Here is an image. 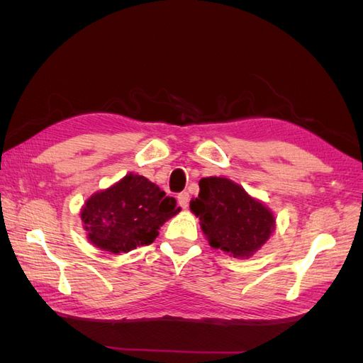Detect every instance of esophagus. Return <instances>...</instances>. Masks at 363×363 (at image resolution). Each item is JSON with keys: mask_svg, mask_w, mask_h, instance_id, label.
Returning <instances> with one entry per match:
<instances>
[{"mask_svg": "<svg viewBox=\"0 0 363 363\" xmlns=\"http://www.w3.org/2000/svg\"><path fill=\"white\" fill-rule=\"evenodd\" d=\"M177 200H179V204L183 207V208H186L189 206V194L188 192H180L179 195H177Z\"/></svg>", "mask_w": 363, "mask_h": 363, "instance_id": "34e87169", "label": "esophagus"}]
</instances>
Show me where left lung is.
Wrapping results in <instances>:
<instances>
[{
	"instance_id": "8db88e82",
	"label": "left lung",
	"mask_w": 363,
	"mask_h": 363,
	"mask_svg": "<svg viewBox=\"0 0 363 363\" xmlns=\"http://www.w3.org/2000/svg\"><path fill=\"white\" fill-rule=\"evenodd\" d=\"M189 207L200 218L208 245L238 259L255 255L276 228L269 208L225 177L201 179L200 194Z\"/></svg>"
}]
</instances>
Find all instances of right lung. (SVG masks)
Listing matches in <instances>:
<instances>
[{
	"instance_id": "right-lung-1",
	"label": "right lung",
	"mask_w": 363,
	"mask_h": 363,
	"mask_svg": "<svg viewBox=\"0 0 363 363\" xmlns=\"http://www.w3.org/2000/svg\"><path fill=\"white\" fill-rule=\"evenodd\" d=\"M179 212L172 196H164L144 175L130 172L91 195L80 216L87 239L96 248L119 255L155 242L160 227Z\"/></svg>"
}]
</instances>
